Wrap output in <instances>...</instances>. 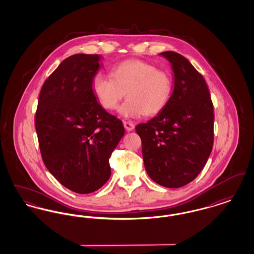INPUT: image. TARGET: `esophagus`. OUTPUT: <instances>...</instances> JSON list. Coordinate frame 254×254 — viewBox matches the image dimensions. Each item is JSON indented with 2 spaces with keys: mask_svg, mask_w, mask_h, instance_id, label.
Here are the masks:
<instances>
[{
  "mask_svg": "<svg viewBox=\"0 0 254 254\" xmlns=\"http://www.w3.org/2000/svg\"><path fill=\"white\" fill-rule=\"evenodd\" d=\"M124 127H125V128H126L127 131H132L133 129H134V127H135L134 124L129 121H124Z\"/></svg>",
  "mask_w": 254,
  "mask_h": 254,
  "instance_id": "esophagus-1",
  "label": "esophagus"
}]
</instances>
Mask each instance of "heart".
<instances>
[{
	"instance_id": "1",
	"label": "heart",
	"mask_w": 254,
	"mask_h": 254,
	"mask_svg": "<svg viewBox=\"0 0 254 254\" xmlns=\"http://www.w3.org/2000/svg\"><path fill=\"white\" fill-rule=\"evenodd\" d=\"M110 78L97 75L92 89L104 109L114 110L127 96L120 108L125 117L154 116L169 103L172 94V77L167 70L143 60L124 61L113 66Z\"/></svg>"
}]
</instances>
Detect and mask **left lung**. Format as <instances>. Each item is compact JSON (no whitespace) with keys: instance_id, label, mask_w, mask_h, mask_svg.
<instances>
[{"instance_id":"obj_1","label":"left lung","mask_w":254,"mask_h":254,"mask_svg":"<svg viewBox=\"0 0 254 254\" xmlns=\"http://www.w3.org/2000/svg\"><path fill=\"white\" fill-rule=\"evenodd\" d=\"M173 70V91L156 117L139 124L148 176L166 188H181L193 181L213 146V104L202 74L181 54L161 53Z\"/></svg>"}]
</instances>
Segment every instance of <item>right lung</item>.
<instances>
[{
    "label": "right lung",
    "instance_id": "obj_1",
    "mask_svg": "<svg viewBox=\"0 0 254 254\" xmlns=\"http://www.w3.org/2000/svg\"><path fill=\"white\" fill-rule=\"evenodd\" d=\"M101 56L64 59L41 88L36 115L38 142L49 172L76 193L93 192L109 179V158L125 128L98 103L92 82Z\"/></svg>",
    "mask_w": 254,
    "mask_h": 254
}]
</instances>
